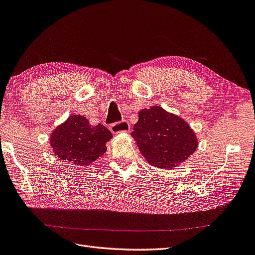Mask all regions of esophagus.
<instances>
[{
    "instance_id": "1",
    "label": "esophagus",
    "mask_w": 255,
    "mask_h": 255,
    "mask_svg": "<svg viewBox=\"0 0 255 255\" xmlns=\"http://www.w3.org/2000/svg\"><path fill=\"white\" fill-rule=\"evenodd\" d=\"M111 130L113 133H121V132H129L130 131V125L129 123L126 121H123L120 123L113 124L111 126Z\"/></svg>"
}]
</instances>
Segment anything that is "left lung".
<instances>
[{
	"label": "left lung",
	"instance_id": "8db88e82",
	"mask_svg": "<svg viewBox=\"0 0 255 255\" xmlns=\"http://www.w3.org/2000/svg\"><path fill=\"white\" fill-rule=\"evenodd\" d=\"M131 135L146 162L162 169L177 167L198 146V139L188 123L157 105L139 112Z\"/></svg>",
	"mask_w": 255,
	"mask_h": 255
}]
</instances>
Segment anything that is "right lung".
Here are the masks:
<instances>
[{
  "label": "right lung",
  "mask_w": 255,
  "mask_h": 255,
  "mask_svg": "<svg viewBox=\"0 0 255 255\" xmlns=\"http://www.w3.org/2000/svg\"><path fill=\"white\" fill-rule=\"evenodd\" d=\"M113 134L103 125L93 126L81 115L69 116L52 131L50 144L57 158L77 166H89L106 152Z\"/></svg>",
  "instance_id": "obj_1"
}]
</instances>
